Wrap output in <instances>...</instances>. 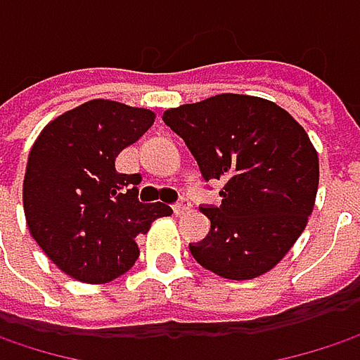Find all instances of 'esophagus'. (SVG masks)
I'll list each match as a JSON object with an SVG mask.
<instances>
[{
  "label": "esophagus",
  "mask_w": 360,
  "mask_h": 360,
  "mask_svg": "<svg viewBox=\"0 0 360 360\" xmlns=\"http://www.w3.org/2000/svg\"><path fill=\"white\" fill-rule=\"evenodd\" d=\"M173 210H175V214L181 217V214H187L189 210H191V204H189V200H181L179 204H175L173 206Z\"/></svg>",
  "instance_id": "34e87169"
}]
</instances>
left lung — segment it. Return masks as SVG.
Wrapping results in <instances>:
<instances>
[{
    "label": "left lung",
    "instance_id": "8db88e82",
    "mask_svg": "<svg viewBox=\"0 0 360 360\" xmlns=\"http://www.w3.org/2000/svg\"><path fill=\"white\" fill-rule=\"evenodd\" d=\"M187 143L202 177L225 181L221 206L191 256L225 279H254L296 244L313 212L319 156L302 124L277 104L221 94L165 112Z\"/></svg>",
    "mask_w": 360,
    "mask_h": 360
}]
</instances>
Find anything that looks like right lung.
Masks as SVG:
<instances>
[{
    "instance_id": "right-lung-1",
    "label": "right lung",
    "mask_w": 360,
    "mask_h": 360,
    "mask_svg": "<svg viewBox=\"0 0 360 360\" xmlns=\"http://www.w3.org/2000/svg\"><path fill=\"white\" fill-rule=\"evenodd\" d=\"M154 118L152 110L91 100L45 124L31 148L22 183L29 231L77 281L108 283L127 273L139 256L135 238L173 214L167 204H141V177L114 165Z\"/></svg>"
}]
</instances>
